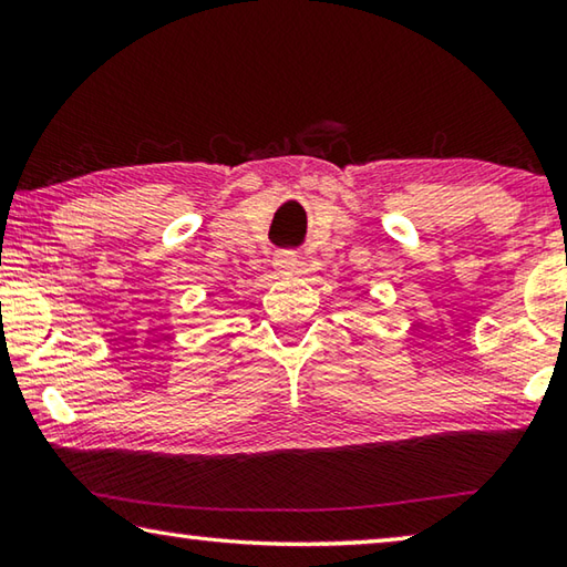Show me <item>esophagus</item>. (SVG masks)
I'll use <instances>...</instances> for the list:
<instances>
[{"instance_id":"34e87169","label":"esophagus","mask_w":567,"mask_h":567,"mask_svg":"<svg viewBox=\"0 0 567 567\" xmlns=\"http://www.w3.org/2000/svg\"><path fill=\"white\" fill-rule=\"evenodd\" d=\"M275 270L282 272V275H292L300 270V255L295 252V249H280V252L275 255Z\"/></svg>"}]
</instances>
